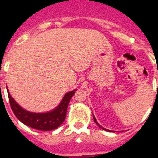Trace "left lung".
Returning <instances> with one entry per match:
<instances>
[{
	"mask_svg": "<svg viewBox=\"0 0 158 158\" xmlns=\"http://www.w3.org/2000/svg\"><path fill=\"white\" fill-rule=\"evenodd\" d=\"M93 119H94V122H95V123H96V124H97V125H98V126H99V127H100V128H101V129L104 130V131H110V130H107V129H105V128H104V127H102V126H100V124H99V123H98V122H97V121H96V118H95V116H94V115H93Z\"/></svg>",
	"mask_w": 158,
	"mask_h": 158,
	"instance_id": "8db88e82",
	"label": "left lung"
}]
</instances>
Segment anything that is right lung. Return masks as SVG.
Here are the masks:
<instances>
[{
    "mask_svg": "<svg viewBox=\"0 0 158 158\" xmlns=\"http://www.w3.org/2000/svg\"><path fill=\"white\" fill-rule=\"evenodd\" d=\"M7 91L12 111L20 122L39 131H52L57 129L65 120L67 107L77 89L65 93L62 101L54 109L43 113L31 112L23 109L11 96L8 89Z\"/></svg>",
    "mask_w": 158,
    "mask_h": 158,
    "instance_id": "1",
    "label": "right lung"
}]
</instances>
